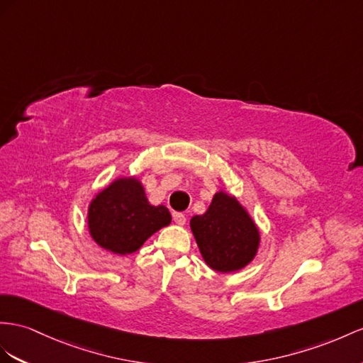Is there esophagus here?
I'll return each mask as SVG.
<instances>
[{"label": "esophagus", "mask_w": 363, "mask_h": 363, "mask_svg": "<svg viewBox=\"0 0 363 363\" xmlns=\"http://www.w3.org/2000/svg\"><path fill=\"white\" fill-rule=\"evenodd\" d=\"M173 220H174L176 225L182 227L185 224V216L182 215V213H173Z\"/></svg>", "instance_id": "esophagus-1"}]
</instances>
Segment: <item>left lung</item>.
I'll use <instances>...</instances> for the list:
<instances>
[{
    "instance_id": "obj_1",
    "label": "left lung",
    "mask_w": 363,
    "mask_h": 363,
    "mask_svg": "<svg viewBox=\"0 0 363 363\" xmlns=\"http://www.w3.org/2000/svg\"><path fill=\"white\" fill-rule=\"evenodd\" d=\"M190 228L203 262L222 274L242 270L261 245L255 219L236 196L224 190L215 193L203 215L190 219Z\"/></svg>"
}]
</instances>
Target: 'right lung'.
<instances>
[{
    "mask_svg": "<svg viewBox=\"0 0 363 363\" xmlns=\"http://www.w3.org/2000/svg\"><path fill=\"white\" fill-rule=\"evenodd\" d=\"M165 206H152L136 176H118L89 202L90 238L107 252L125 256L138 252L156 231L170 225Z\"/></svg>",
    "mask_w": 363,
    "mask_h": 363,
    "instance_id": "right-lung-1",
    "label": "right lung"
}]
</instances>
